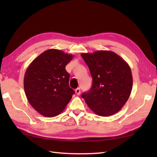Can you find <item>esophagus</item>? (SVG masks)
<instances>
[{
    "label": "esophagus",
    "instance_id": "esophagus-1",
    "mask_svg": "<svg viewBox=\"0 0 157 157\" xmlns=\"http://www.w3.org/2000/svg\"><path fill=\"white\" fill-rule=\"evenodd\" d=\"M75 93L78 95H79L80 94V93H81V91H80V88H78L77 89H75Z\"/></svg>",
    "mask_w": 157,
    "mask_h": 157
}]
</instances>
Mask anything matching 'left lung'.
Segmentation results:
<instances>
[{
    "label": "left lung",
    "mask_w": 157,
    "mask_h": 157,
    "mask_svg": "<svg viewBox=\"0 0 157 157\" xmlns=\"http://www.w3.org/2000/svg\"><path fill=\"white\" fill-rule=\"evenodd\" d=\"M92 78V86L82 94L96 115L108 117L121 109L131 94L133 79L129 65L109 51L82 53Z\"/></svg>",
    "instance_id": "1"
}]
</instances>
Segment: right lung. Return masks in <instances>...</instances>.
Here are the masks:
<instances>
[{
  "label": "right lung",
  "mask_w": 157,
  "mask_h": 157,
  "mask_svg": "<svg viewBox=\"0 0 157 157\" xmlns=\"http://www.w3.org/2000/svg\"><path fill=\"white\" fill-rule=\"evenodd\" d=\"M73 56L49 49L33 61L26 70L23 85L29 104L40 114L52 117L59 115L75 94L69 87L65 66Z\"/></svg>",
  "instance_id": "1"
}]
</instances>
